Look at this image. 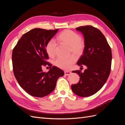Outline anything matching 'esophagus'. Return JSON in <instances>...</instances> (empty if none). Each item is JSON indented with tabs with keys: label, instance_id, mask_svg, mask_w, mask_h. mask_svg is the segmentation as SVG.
<instances>
[{
	"label": "esophagus",
	"instance_id": "obj_1",
	"mask_svg": "<svg viewBox=\"0 0 125 125\" xmlns=\"http://www.w3.org/2000/svg\"><path fill=\"white\" fill-rule=\"evenodd\" d=\"M71 72H70V71H65V75H70V74H71Z\"/></svg>",
	"mask_w": 125,
	"mask_h": 125
}]
</instances>
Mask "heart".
<instances>
[{"mask_svg": "<svg viewBox=\"0 0 125 125\" xmlns=\"http://www.w3.org/2000/svg\"><path fill=\"white\" fill-rule=\"evenodd\" d=\"M57 40L60 43L69 46L70 52L77 56L80 55L84 51V41L78 34L71 30H66L59 34ZM57 48V43L55 40L48 41L46 46L47 54L50 57H54ZM76 61V58L72 55L68 58L58 57L54 62L56 66L63 70H69Z\"/></svg>", "mask_w": 125, "mask_h": 125, "instance_id": "b5f03b06", "label": "heart"}]
</instances>
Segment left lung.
Returning <instances> with one entry per match:
<instances>
[{"label": "left lung", "mask_w": 125, "mask_h": 125, "mask_svg": "<svg viewBox=\"0 0 125 125\" xmlns=\"http://www.w3.org/2000/svg\"><path fill=\"white\" fill-rule=\"evenodd\" d=\"M75 29L82 33L85 43L83 52L77 65L81 67L85 65L87 68L83 73L73 71L80 78L78 83L71 85V88L76 95L88 97L99 91L106 82L111 72L112 51L105 37L99 29L90 25Z\"/></svg>", "instance_id": "left-lung-1"}]
</instances>
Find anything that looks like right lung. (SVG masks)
<instances>
[{
    "label": "right lung",
    "instance_id": "obj_1",
    "mask_svg": "<svg viewBox=\"0 0 125 125\" xmlns=\"http://www.w3.org/2000/svg\"><path fill=\"white\" fill-rule=\"evenodd\" d=\"M58 29H34L25 33L13 50L12 60L15 77L20 86L30 95L42 97L55 89L58 79L64 72L46 61L48 59L46 46ZM48 65L47 73L42 70Z\"/></svg>",
    "mask_w": 125,
    "mask_h": 125
}]
</instances>
